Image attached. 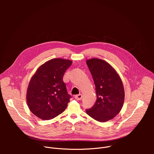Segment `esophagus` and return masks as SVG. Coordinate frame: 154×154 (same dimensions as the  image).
<instances>
[{
  "instance_id": "34e87169",
  "label": "esophagus",
  "mask_w": 154,
  "mask_h": 154,
  "mask_svg": "<svg viewBox=\"0 0 154 154\" xmlns=\"http://www.w3.org/2000/svg\"><path fill=\"white\" fill-rule=\"evenodd\" d=\"M75 99L76 100H82V94H78V95L75 96Z\"/></svg>"
}]
</instances>
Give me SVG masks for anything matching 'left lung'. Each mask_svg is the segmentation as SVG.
I'll use <instances>...</instances> for the list:
<instances>
[{
	"label": "left lung",
	"mask_w": 154,
	"mask_h": 154,
	"mask_svg": "<svg viewBox=\"0 0 154 154\" xmlns=\"http://www.w3.org/2000/svg\"><path fill=\"white\" fill-rule=\"evenodd\" d=\"M86 64L95 84L97 96L94 105L86 109V113L97 121H108L122 108L125 93L122 80L114 68L104 60L91 58L86 60Z\"/></svg>",
	"instance_id": "1"
}]
</instances>
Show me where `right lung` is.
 <instances>
[{"label": "right lung", "mask_w": 154, "mask_h": 154, "mask_svg": "<svg viewBox=\"0 0 154 154\" xmlns=\"http://www.w3.org/2000/svg\"><path fill=\"white\" fill-rule=\"evenodd\" d=\"M72 63L69 60L52 59L42 64L31 78L27 102L30 110L39 118L53 119L66 108L71 96L63 77Z\"/></svg>", "instance_id": "1"}]
</instances>
